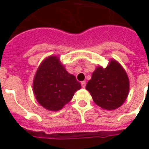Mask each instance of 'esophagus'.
I'll return each instance as SVG.
<instances>
[{
    "label": "esophagus",
    "mask_w": 149,
    "mask_h": 149,
    "mask_svg": "<svg viewBox=\"0 0 149 149\" xmlns=\"http://www.w3.org/2000/svg\"><path fill=\"white\" fill-rule=\"evenodd\" d=\"M81 86L83 88H85V86H86V82L85 81H83L81 82Z\"/></svg>",
    "instance_id": "esophagus-1"
}]
</instances>
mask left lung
Returning <instances> with one entry per match:
<instances>
[{
  "instance_id": "left-lung-1",
  "label": "left lung",
  "mask_w": 149,
  "mask_h": 149,
  "mask_svg": "<svg viewBox=\"0 0 149 149\" xmlns=\"http://www.w3.org/2000/svg\"><path fill=\"white\" fill-rule=\"evenodd\" d=\"M129 79L125 69L115 59L106 68L99 65L92 73L86 89L97 105L107 111L120 107L129 93Z\"/></svg>"
}]
</instances>
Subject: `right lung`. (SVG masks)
I'll return each instance as SVG.
<instances>
[{"label": "right lung", "instance_id": "1", "mask_svg": "<svg viewBox=\"0 0 149 149\" xmlns=\"http://www.w3.org/2000/svg\"><path fill=\"white\" fill-rule=\"evenodd\" d=\"M80 88L75 76L66 71L56 56H49L42 62L33 79L34 95L48 111L61 110Z\"/></svg>", "mask_w": 149, "mask_h": 149}]
</instances>
